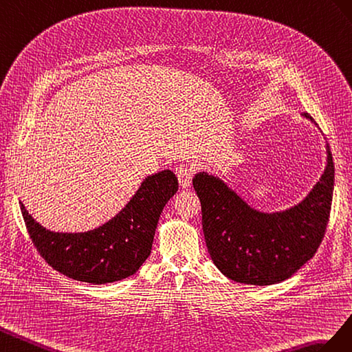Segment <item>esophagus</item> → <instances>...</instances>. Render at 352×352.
Returning <instances> with one entry per match:
<instances>
[{
	"instance_id": "obj_1",
	"label": "esophagus",
	"mask_w": 352,
	"mask_h": 352,
	"mask_svg": "<svg viewBox=\"0 0 352 352\" xmlns=\"http://www.w3.org/2000/svg\"><path fill=\"white\" fill-rule=\"evenodd\" d=\"M175 174L178 177V182H179V184H182V187H188L190 183H192V178H193V168L187 164L177 165Z\"/></svg>"
}]
</instances>
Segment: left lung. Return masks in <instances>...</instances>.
<instances>
[{
  "label": "left lung",
  "mask_w": 352,
  "mask_h": 352,
  "mask_svg": "<svg viewBox=\"0 0 352 352\" xmlns=\"http://www.w3.org/2000/svg\"><path fill=\"white\" fill-rule=\"evenodd\" d=\"M307 118L313 120L307 112ZM335 165L327 166L302 204L282 214L249 208L221 179L197 174L193 187L202 206L208 252L218 270L239 283L274 285L314 256L324 237L333 197Z\"/></svg>",
  "instance_id": "8db88e82"
}]
</instances>
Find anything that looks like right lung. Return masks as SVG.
I'll return each mask as SVG.
<instances>
[{
	"instance_id": "1",
	"label": "right lung",
	"mask_w": 352,
	"mask_h": 352,
	"mask_svg": "<svg viewBox=\"0 0 352 352\" xmlns=\"http://www.w3.org/2000/svg\"><path fill=\"white\" fill-rule=\"evenodd\" d=\"M178 190L173 170L147 177L129 204L96 230L87 233H53L20 210L38 254L58 273L79 282L104 285L137 273L150 255L157 219Z\"/></svg>"
}]
</instances>
